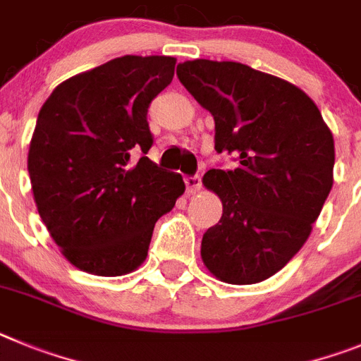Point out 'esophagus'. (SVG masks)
<instances>
[{"label":"esophagus","mask_w":361,"mask_h":361,"mask_svg":"<svg viewBox=\"0 0 361 361\" xmlns=\"http://www.w3.org/2000/svg\"><path fill=\"white\" fill-rule=\"evenodd\" d=\"M185 185H187V190L190 194H196L201 190V176L200 174H194V176L185 178Z\"/></svg>","instance_id":"esophagus-1"}]
</instances>
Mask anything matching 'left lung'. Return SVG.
I'll list each match as a JSON object with an SVG mask.
<instances>
[{
  "label": "left lung",
  "instance_id": "8db88e82",
  "mask_svg": "<svg viewBox=\"0 0 361 361\" xmlns=\"http://www.w3.org/2000/svg\"><path fill=\"white\" fill-rule=\"evenodd\" d=\"M187 92L216 122V151L237 157L203 185L223 216L203 233L201 259L228 284L275 275L307 241L333 187L334 140L317 104L297 86L232 61L178 64Z\"/></svg>",
  "mask_w": 361,
  "mask_h": 361
}]
</instances>
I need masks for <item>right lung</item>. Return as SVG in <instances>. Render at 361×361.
<instances>
[{
    "label": "right lung",
    "mask_w": 361,
    "mask_h": 361,
    "mask_svg": "<svg viewBox=\"0 0 361 361\" xmlns=\"http://www.w3.org/2000/svg\"><path fill=\"white\" fill-rule=\"evenodd\" d=\"M174 66L167 55L116 57L64 80L39 111L28 151L34 200L51 239L82 271L131 274L147 257L154 223L185 192L180 174L145 157L147 109Z\"/></svg>",
    "instance_id": "add662e5"
}]
</instances>
